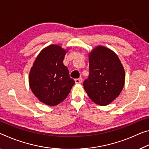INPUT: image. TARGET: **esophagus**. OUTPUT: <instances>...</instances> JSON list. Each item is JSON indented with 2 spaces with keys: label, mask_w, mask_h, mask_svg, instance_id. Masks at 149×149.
Masks as SVG:
<instances>
[{
  "label": "esophagus",
  "mask_w": 149,
  "mask_h": 149,
  "mask_svg": "<svg viewBox=\"0 0 149 149\" xmlns=\"http://www.w3.org/2000/svg\"><path fill=\"white\" fill-rule=\"evenodd\" d=\"M82 80H83L82 77H79V78L75 79V83H76V84H81L82 82Z\"/></svg>",
  "instance_id": "1"
}]
</instances>
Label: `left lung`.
Here are the masks:
<instances>
[{
  "label": "left lung",
  "instance_id": "8db88e82",
  "mask_svg": "<svg viewBox=\"0 0 149 149\" xmlns=\"http://www.w3.org/2000/svg\"><path fill=\"white\" fill-rule=\"evenodd\" d=\"M89 77L83 83L85 90L96 104H109L125 84V71L119 58L111 49L98 46L89 54Z\"/></svg>",
  "mask_w": 149,
  "mask_h": 149
}]
</instances>
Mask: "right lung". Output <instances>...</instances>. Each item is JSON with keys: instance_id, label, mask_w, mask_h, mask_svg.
<instances>
[{"instance_id": "1", "label": "right lung", "mask_w": 149, "mask_h": 149, "mask_svg": "<svg viewBox=\"0 0 149 149\" xmlns=\"http://www.w3.org/2000/svg\"><path fill=\"white\" fill-rule=\"evenodd\" d=\"M65 50L58 45L44 48L38 56L29 75V84L38 99L55 106L67 97L75 81L63 60Z\"/></svg>"}]
</instances>
